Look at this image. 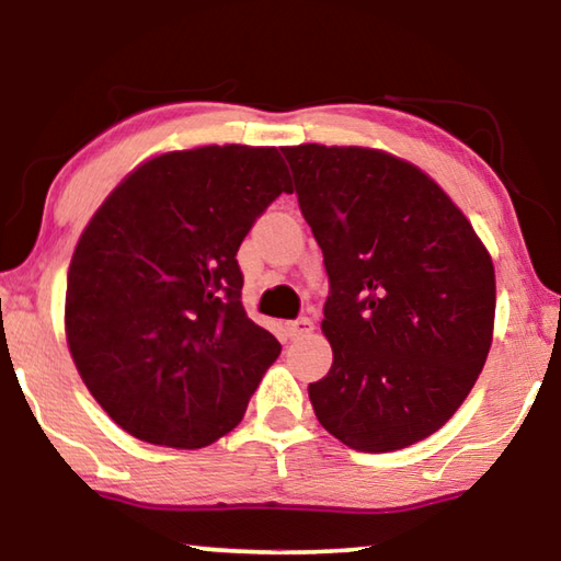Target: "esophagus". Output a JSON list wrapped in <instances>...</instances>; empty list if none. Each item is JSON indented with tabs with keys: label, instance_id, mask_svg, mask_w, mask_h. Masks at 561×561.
I'll list each match as a JSON object with an SVG mask.
<instances>
[{
	"label": "esophagus",
	"instance_id": "34e87169",
	"mask_svg": "<svg viewBox=\"0 0 561 561\" xmlns=\"http://www.w3.org/2000/svg\"><path fill=\"white\" fill-rule=\"evenodd\" d=\"M311 329H313L311 319H306V317L296 319V321H288V324H286V332H288L290 340H296V336H306L311 332Z\"/></svg>",
	"mask_w": 561,
	"mask_h": 561
}]
</instances>
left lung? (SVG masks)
Returning <instances> with one entry per match:
<instances>
[{"label":"left lung","instance_id":"obj_1","mask_svg":"<svg viewBox=\"0 0 561 561\" xmlns=\"http://www.w3.org/2000/svg\"><path fill=\"white\" fill-rule=\"evenodd\" d=\"M280 150L329 275L321 329L334 359L309 386L319 424L359 451L426 439L488 359L493 260L416 165L367 148Z\"/></svg>","mask_w":561,"mask_h":561}]
</instances>
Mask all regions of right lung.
Listing matches in <instances>:
<instances>
[{
    "label": "right lung",
    "mask_w": 561,
    "mask_h": 561,
    "mask_svg": "<svg viewBox=\"0 0 561 561\" xmlns=\"http://www.w3.org/2000/svg\"><path fill=\"white\" fill-rule=\"evenodd\" d=\"M280 194L290 183L275 148L165 152L83 229L68 267V350L127 434L198 449L240 424L280 344L244 313L237 250Z\"/></svg>",
    "instance_id": "add662e5"
}]
</instances>
